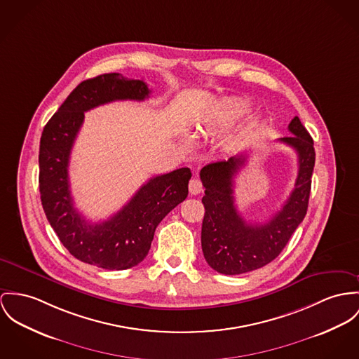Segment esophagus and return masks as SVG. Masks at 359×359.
Instances as JSON below:
<instances>
[{
    "label": "esophagus",
    "instance_id": "esophagus-1",
    "mask_svg": "<svg viewBox=\"0 0 359 359\" xmlns=\"http://www.w3.org/2000/svg\"><path fill=\"white\" fill-rule=\"evenodd\" d=\"M203 190V186H202V182L198 179V177H193L189 183V191L193 195H198V194L202 193Z\"/></svg>",
    "mask_w": 359,
    "mask_h": 359
}]
</instances>
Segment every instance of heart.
<instances>
[{"instance_id": "b5f03b06", "label": "heart", "mask_w": 359, "mask_h": 359, "mask_svg": "<svg viewBox=\"0 0 359 359\" xmlns=\"http://www.w3.org/2000/svg\"><path fill=\"white\" fill-rule=\"evenodd\" d=\"M245 109V102L242 101H226L220 104L215 111L209 114L205 121L208 128H222L229 126Z\"/></svg>"}]
</instances>
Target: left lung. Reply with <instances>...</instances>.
Returning <instances> with one entry per match:
<instances>
[{
    "instance_id": "1",
    "label": "left lung",
    "mask_w": 359,
    "mask_h": 359,
    "mask_svg": "<svg viewBox=\"0 0 359 359\" xmlns=\"http://www.w3.org/2000/svg\"><path fill=\"white\" fill-rule=\"evenodd\" d=\"M288 130L294 135L278 140L291 146L298 154L295 189L283 208L265 224H248L235 206L233 177L246 163L245 154L201 169L199 176L205 187L201 243L206 262L219 273L241 275L268 265L304 221L316 151L313 139L298 116L291 120Z\"/></svg>"
}]
</instances>
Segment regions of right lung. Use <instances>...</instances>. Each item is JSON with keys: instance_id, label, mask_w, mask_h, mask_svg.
<instances>
[{"instance_id": "add662e5", "label": "right lung", "mask_w": 359, "mask_h": 359, "mask_svg": "<svg viewBox=\"0 0 359 359\" xmlns=\"http://www.w3.org/2000/svg\"><path fill=\"white\" fill-rule=\"evenodd\" d=\"M150 90L143 81L104 74L81 83L43 128L39 144V191L45 215L60 242L79 261L124 271L147 255L154 231L189 195L190 168L151 177L109 220L91 224L75 209L69 190L71 150L84 111L113 101H144Z\"/></svg>"}]
</instances>
